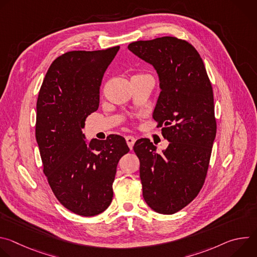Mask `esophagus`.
<instances>
[{"label": "esophagus", "instance_id": "esophagus-1", "mask_svg": "<svg viewBox=\"0 0 257 257\" xmlns=\"http://www.w3.org/2000/svg\"><path fill=\"white\" fill-rule=\"evenodd\" d=\"M135 141H136L135 137H133V136H131V135L126 136V142H127V144H128V146H129V149H130V150H132V149H133V145H134Z\"/></svg>", "mask_w": 257, "mask_h": 257}]
</instances>
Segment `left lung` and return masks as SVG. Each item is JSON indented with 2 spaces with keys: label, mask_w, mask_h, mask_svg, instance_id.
<instances>
[{
  "label": "left lung",
  "mask_w": 257,
  "mask_h": 257,
  "mask_svg": "<svg viewBox=\"0 0 257 257\" xmlns=\"http://www.w3.org/2000/svg\"><path fill=\"white\" fill-rule=\"evenodd\" d=\"M128 49L158 72L162 91L153 118L170 141L163 154L149 138L133 146L143 198L155 211L173 214L197 196L206 178L216 133L211 83L200 55L184 40L163 36Z\"/></svg>",
  "instance_id": "1"
}]
</instances>
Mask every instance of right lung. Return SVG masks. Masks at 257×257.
Returning <instances> with one entry per match:
<instances>
[{"label": "right lung", "mask_w": 257, "mask_h": 257, "mask_svg": "<svg viewBox=\"0 0 257 257\" xmlns=\"http://www.w3.org/2000/svg\"><path fill=\"white\" fill-rule=\"evenodd\" d=\"M120 47L71 51L50 66L36 102L35 137L49 185L70 211L92 216L113 199L120 159L129 152L123 136L85 142L86 118L98 108L104 72Z\"/></svg>", "instance_id": "right-lung-1"}]
</instances>
